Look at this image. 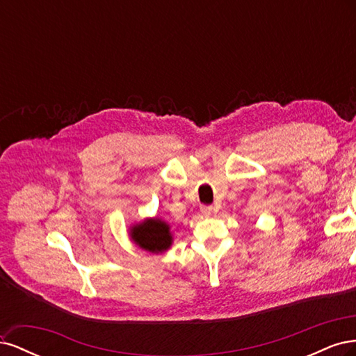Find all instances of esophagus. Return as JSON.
Masks as SVG:
<instances>
[{"label":"esophagus","mask_w":356,"mask_h":356,"mask_svg":"<svg viewBox=\"0 0 356 356\" xmlns=\"http://www.w3.org/2000/svg\"><path fill=\"white\" fill-rule=\"evenodd\" d=\"M200 212H202L203 217H209V215L212 213V207H202Z\"/></svg>","instance_id":"34e87169"}]
</instances>
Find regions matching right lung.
Masks as SVG:
<instances>
[{"instance_id":"right-lung-1","label":"right lung","mask_w":356,"mask_h":356,"mask_svg":"<svg viewBox=\"0 0 356 356\" xmlns=\"http://www.w3.org/2000/svg\"><path fill=\"white\" fill-rule=\"evenodd\" d=\"M129 238L143 251L163 254L174 243L170 225L160 217H149L129 227Z\"/></svg>"}]
</instances>
